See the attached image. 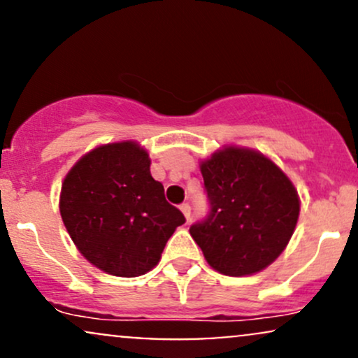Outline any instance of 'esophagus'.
I'll return each instance as SVG.
<instances>
[{
	"label": "esophagus",
	"instance_id": "obj_1",
	"mask_svg": "<svg viewBox=\"0 0 358 358\" xmlns=\"http://www.w3.org/2000/svg\"><path fill=\"white\" fill-rule=\"evenodd\" d=\"M180 210L183 212V215H185V219H187V222H190V219H192V207L188 203H182L180 205Z\"/></svg>",
	"mask_w": 358,
	"mask_h": 358
}]
</instances>
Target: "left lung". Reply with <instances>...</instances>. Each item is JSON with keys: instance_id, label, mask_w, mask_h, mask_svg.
Segmentation results:
<instances>
[{"instance_id": "left-lung-1", "label": "left lung", "mask_w": 358, "mask_h": 358, "mask_svg": "<svg viewBox=\"0 0 358 358\" xmlns=\"http://www.w3.org/2000/svg\"><path fill=\"white\" fill-rule=\"evenodd\" d=\"M210 212L190 227L213 269L249 276L268 268L293 236L299 199L291 180L261 155L227 146L200 165Z\"/></svg>"}]
</instances>
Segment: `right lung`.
Here are the masks:
<instances>
[{"mask_svg": "<svg viewBox=\"0 0 358 358\" xmlns=\"http://www.w3.org/2000/svg\"><path fill=\"white\" fill-rule=\"evenodd\" d=\"M150 165L138 143H110L82 156L62 183L60 215L69 236L82 256L113 276L153 269L185 224Z\"/></svg>", "mask_w": 358, "mask_h": 358, "instance_id": "1", "label": "right lung"}]
</instances>
